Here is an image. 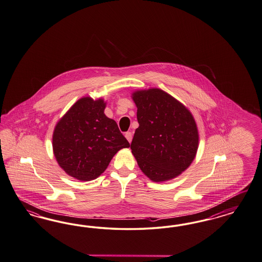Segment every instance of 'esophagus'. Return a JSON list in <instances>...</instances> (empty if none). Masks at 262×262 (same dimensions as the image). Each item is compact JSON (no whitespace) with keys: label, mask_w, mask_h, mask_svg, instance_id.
Segmentation results:
<instances>
[{"label":"esophagus","mask_w":262,"mask_h":262,"mask_svg":"<svg viewBox=\"0 0 262 262\" xmlns=\"http://www.w3.org/2000/svg\"><path fill=\"white\" fill-rule=\"evenodd\" d=\"M125 136H126L127 141L130 143V142H132V139H133V134H132V132H126V134H125Z\"/></svg>","instance_id":"1"}]
</instances>
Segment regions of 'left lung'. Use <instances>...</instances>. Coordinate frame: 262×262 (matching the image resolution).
<instances>
[{"instance_id": "8db88e82", "label": "left lung", "mask_w": 262, "mask_h": 262, "mask_svg": "<svg viewBox=\"0 0 262 262\" xmlns=\"http://www.w3.org/2000/svg\"><path fill=\"white\" fill-rule=\"evenodd\" d=\"M133 99L137 121L130 149L140 169L151 180L177 177L193 161L199 132L190 111L160 89L137 91Z\"/></svg>"}]
</instances>
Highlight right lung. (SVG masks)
<instances>
[{"label": "right lung", "instance_id": "obj_1", "mask_svg": "<svg viewBox=\"0 0 262 262\" xmlns=\"http://www.w3.org/2000/svg\"><path fill=\"white\" fill-rule=\"evenodd\" d=\"M102 99L77 100L56 125L53 151L60 166L80 181L96 179L119 150L129 147Z\"/></svg>", "mask_w": 262, "mask_h": 262}]
</instances>
